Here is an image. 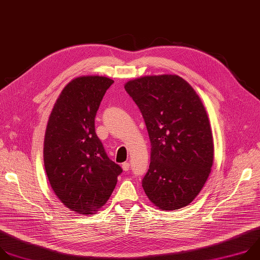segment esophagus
I'll return each mask as SVG.
<instances>
[{
  "label": "esophagus",
  "instance_id": "34e87169",
  "mask_svg": "<svg viewBox=\"0 0 260 260\" xmlns=\"http://www.w3.org/2000/svg\"><path fill=\"white\" fill-rule=\"evenodd\" d=\"M122 168H123V170H124L125 172H127V171H129V169H130V164H129L128 162H125V163H123Z\"/></svg>",
  "mask_w": 260,
  "mask_h": 260
}]
</instances>
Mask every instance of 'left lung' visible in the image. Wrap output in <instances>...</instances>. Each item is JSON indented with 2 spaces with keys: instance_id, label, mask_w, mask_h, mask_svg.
Instances as JSON below:
<instances>
[{
  "instance_id": "8db88e82",
  "label": "left lung",
  "mask_w": 260,
  "mask_h": 260,
  "mask_svg": "<svg viewBox=\"0 0 260 260\" xmlns=\"http://www.w3.org/2000/svg\"><path fill=\"white\" fill-rule=\"evenodd\" d=\"M125 90L140 110L150 140V164L141 181L146 196L164 211L187 206L213 164L210 123L200 97L176 75L135 79Z\"/></svg>"
}]
</instances>
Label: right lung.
Returning a JSON list of instances; mask_svg holds the SVG:
<instances>
[{
    "label": "right lung",
    "instance_id": "1",
    "mask_svg": "<svg viewBox=\"0 0 260 260\" xmlns=\"http://www.w3.org/2000/svg\"><path fill=\"white\" fill-rule=\"evenodd\" d=\"M113 80L100 76L70 82L50 115L44 141L45 170L52 189L69 209L92 214L107 203L122 168L95 132V117Z\"/></svg>",
    "mask_w": 260,
    "mask_h": 260
}]
</instances>
